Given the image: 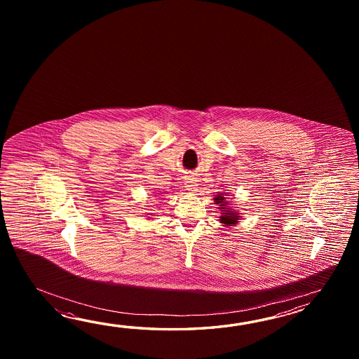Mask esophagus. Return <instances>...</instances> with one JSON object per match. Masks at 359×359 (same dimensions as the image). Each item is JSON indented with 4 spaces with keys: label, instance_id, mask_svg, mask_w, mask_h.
<instances>
[{
    "label": "esophagus",
    "instance_id": "esophagus-1",
    "mask_svg": "<svg viewBox=\"0 0 359 359\" xmlns=\"http://www.w3.org/2000/svg\"><path fill=\"white\" fill-rule=\"evenodd\" d=\"M196 186H198V183H196V180L195 178H189V181H187V190L195 191L196 189Z\"/></svg>",
    "mask_w": 359,
    "mask_h": 359
}]
</instances>
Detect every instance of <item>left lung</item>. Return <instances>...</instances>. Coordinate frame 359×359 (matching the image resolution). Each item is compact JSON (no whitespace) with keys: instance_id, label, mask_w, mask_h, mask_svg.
Returning a JSON list of instances; mask_svg holds the SVG:
<instances>
[{"instance_id":"1","label":"left lung","mask_w":359,"mask_h":359,"mask_svg":"<svg viewBox=\"0 0 359 359\" xmlns=\"http://www.w3.org/2000/svg\"><path fill=\"white\" fill-rule=\"evenodd\" d=\"M215 200V203L217 204H222V206L224 205V198L222 196V194H218V196L214 198ZM222 209H224V208H222ZM237 219H238V215L236 213H232V212H229L227 210L224 215H222L221 221L223 224H227V226H231V224H235L237 223Z\"/></svg>"}]
</instances>
